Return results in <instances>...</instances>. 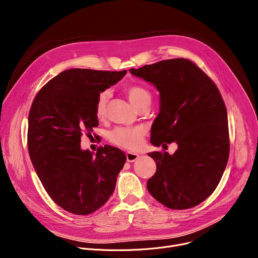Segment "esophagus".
Masks as SVG:
<instances>
[{"instance_id":"1","label":"esophagus","mask_w":258,"mask_h":258,"mask_svg":"<svg viewBox=\"0 0 258 258\" xmlns=\"http://www.w3.org/2000/svg\"><path fill=\"white\" fill-rule=\"evenodd\" d=\"M139 155L136 153H132V152H127L126 153V160L127 162H135L136 160L139 159Z\"/></svg>"}]
</instances>
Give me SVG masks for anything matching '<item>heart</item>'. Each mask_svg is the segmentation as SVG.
Instances as JSON below:
<instances>
[{"instance_id": "obj_1", "label": "heart", "mask_w": 258, "mask_h": 258, "mask_svg": "<svg viewBox=\"0 0 258 258\" xmlns=\"http://www.w3.org/2000/svg\"><path fill=\"white\" fill-rule=\"evenodd\" d=\"M127 98L137 108L145 103L146 101H151V94L147 90L140 86H127L124 89ZM108 99V93H100L94 104V113L97 119L101 120L105 116L106 112V102ZM145 135V130L142 126H133V127H123L119 126L114 128L108 134L110 141L122 148L130 151H136L142 145L143 138Z\"/></svg>"}]
</instances>
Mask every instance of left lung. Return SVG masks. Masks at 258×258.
Returning <instances> with one entry per match:
<instances>
[{
	"instance_id": "obj_1",
	"label": "left lung",
	"mask_w": 258,
	"mask_h": 258,
	"mask_svg": "<svg viewBox=\"0 0 258 258\" xmlns=\"http://www.w3.org/2000/svg\"><path fill=\"white\" fill-rule=\"evenodd\" d=\"M130 72L160 92L151 143L178 144L173 155L148 154L157 164L147 181L148 191L170 209L192 208L214 191L228 162V117L222 95L204 71L185 58L161 60Z\"/></svg>"
}]
</instances>
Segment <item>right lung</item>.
<instances>
[{
  "label": "right lung",
  "instance_id": "obj_1",
  "mask_svg": "<svg viewBox=\"0 0 258 258\" xmlns=\"http://www.w3.org/2000/svg\"><path fill=\"white\" fill-rule=\"evenodd\" d=\"M126 74L90 69L59 73L39 90L28 120V151L46 191L66 211L87 215L113 195L126 161L119 148L104 145L96 154L80 148L81 136L98 126L97 96Z\"/></svg>",
  "mask_w": 258,
  "mask_h": 258
}]
</instances>
